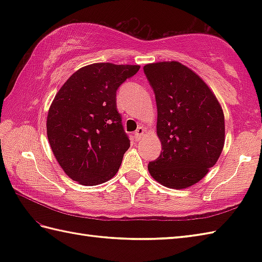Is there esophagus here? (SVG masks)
I'll list each match as a JSON object with an SVG mask.
<instances>
[{
    "label": "esophagus",
    "mask_w": 262,
    "mask_h": 262,
    "mask_svg": "<svg viewBox=\"0 0 262 262\" xmlns=\"http://www.w3.org/2000/svg\"><path fill=\"white\" fill-rule=\"evenodd\" d=\"M143 136H144V128L143 127H138L137 129H136V132L134 133L135 141H140Z\"/></svg>",
    "instance_id": "obj_1"
}]
</instances>
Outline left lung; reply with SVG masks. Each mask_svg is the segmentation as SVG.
I'll return each instance as SVG.
<instances>
[{"mask_svg":"<svg viewBox=\"0 0 262 262\" xmlns=\"http://www.w3.org/2000/svg\"><path fill=\"white\" fill-rule=\"evenodd\" d=\"M158 108L160 157L148 163L155 180L185 189L208 173L225 142L224 114L208 85L179 62L144 66Z\"/></svg>","mask_w":262,"mask_h":262,"instance_id":"obj_1","label":"left lung"}]
</instances>
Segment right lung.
Wrapping results in <instances>:
<instances>
[{
	"label": "right lung",
	"mask_w": 262,
	"mask_h": 262,
	"mask_svg": "<svg viewBox=\"0 0 262 262\" xmlns=\"http://www.w3.org/2000/svg\"><path fill=\"white\" fill-rule=\"evenodd\" d=\"M140 65L96 63L72 74L55 96L47 136L57 162L71 179L97 186L119 170L130 141L117 111L116 94Z\"/></svg>",
	"instance_id": "1"
}]
</instances>
